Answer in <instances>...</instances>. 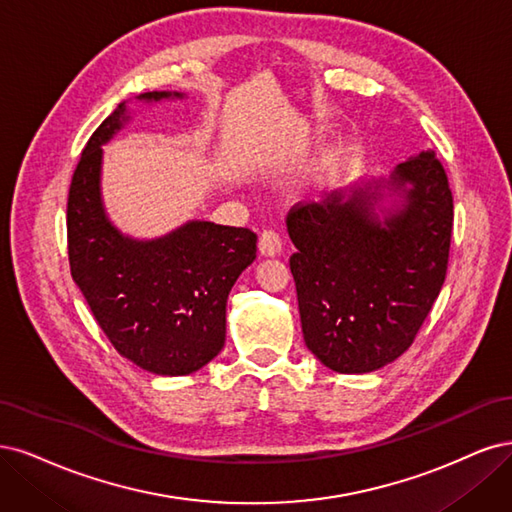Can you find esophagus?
Here are the masks:
<instances>
[{
  "instance_id": "1",
  "label": "esophagus",
  "mask_w": 512,
  "mask_h": 512,
  "mask_svg": "<svg viewBox=\"0 0 512 512\" xmlns=\"http://www.w3.org/2000/svg\"><path fill=\"white\" fill-rule=\"evenodd\" d=\"M259 251L266 257H274L283 253V240L274 232V229H263L259 236Z\"/></svg>"
}]
</instances>
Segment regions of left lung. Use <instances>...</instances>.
Returning <instances> with one entry per match:
<instances>
[{"label": "left lung", "instance_id": "8db88e82", "mask_svg": "<svg viewBox=\"0 0 512 512\" xmlns=\"http://www.w3.org/2000/svg\"><path fill=\"white\" fill-rule=\"evenodd\" d=\"M385 188L403 206L381 220L373 206ZM287 229L298 249L289 266L308 349L340 374L398 359L430 315L449 266L453 193L434 151L349 197L334 191L321 204L293 206Z\"/></svg>", "mask_w": 512, "mask_h": 512}]
</instances>
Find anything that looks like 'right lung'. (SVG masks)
Here are the masks:
<instances>
[{
  "mask_svg": "<svg viewBox=\"0 0 512 512\" xmlns=\"http://www.w3.org/2000/svg\"><path fill=\"white\" fill-rule=\"evenodd\" d=\"M180 93L153 91L159 102ZM125 104L93 131L68 195V257L97 325L123 357L161 376L191 374L225 344V304L257 257L246 227L191 221L157 240H131L102 206V144L121 129Z\"/></svg>",
  "mask_w": 512,
  "mask_h": 512,
  "instance_id": "obj_1",
  "label": "right lung"
}]
</instances>
